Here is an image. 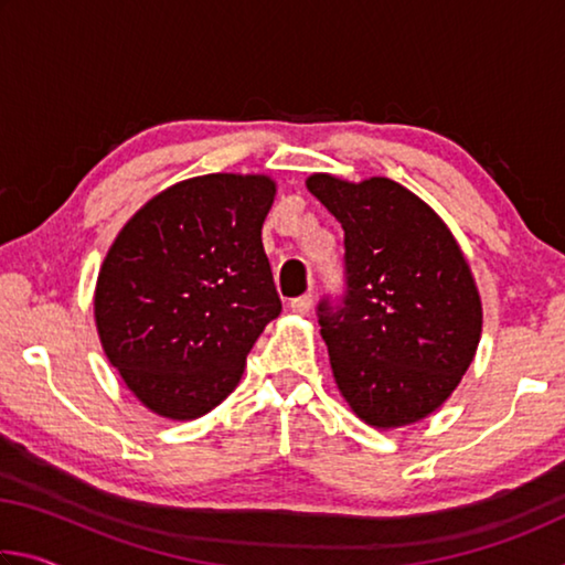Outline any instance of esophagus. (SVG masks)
<instances>
[{"label": "esophagus", "instance_id": "34e87169", "mask_svg": "<svg viewBox=\"0 0 565 565\" xmlns=\"http://www.w3.org/2000/svg\"><path fill=\"white\" fill-rule=\"evenodd\" d=\"M289 309L294 313H299V317H303V313H309V309H311V296L303 294V296H299V299H291Z\"/></svg>", "mask_w": 565, "mask_h": 565}]
</instances>
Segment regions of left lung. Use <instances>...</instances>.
I'll list each match as a JSON object with an SVG mask.
<instances>
[{"instance_id":"1","label":"left lung","mask_w":565,"mask_h":565,"mask_svg":"<svg viewBox=\"0 0 565 565\" xmlns=\"http://www.w3.org/2000/svg\"><path fill=\"white\" fill-rule=\"evenodd\" d=\"M306 189L337 216L347 299L319 303L339 394L363 424L431 416L461 384L483 329L478 286L451 228L386 177L311 174Z\"/></svg>"}]
</instances>
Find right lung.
<instances>
[{
  "label": "right lung",
  "instance_id": "add662e5",
  "mask_svg": "<svg viewBox=\"0 0 565 565\" xmlns=\"http://www.w3.org/2000/svg\"><path fill=\"white\" fill-rule=\"evenodd\" d=\"M266 174H204L159 191L114 238L94 289L102 349L149 411L209 414L281 313L262 226Z\"/></svg>",
  "mask_w": 565,
  "mask_h": 565
}]
</instances>
